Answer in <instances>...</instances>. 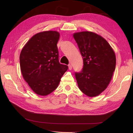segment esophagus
I'll return each mask as SVG.
<instances>
[{
  "instance_id": "obj_1",
  "label": "esophagus",
  "mask_w": 133,
  "mask_h": 133,
  "mask_svg": "<svg viewBox=\"0 0 133 133\" xmlns=\"http://www.w3.org/2000/svg\"><path fill=\"white\" fill-rule=\"evenodd\" d=\"M68 68H69V70L72 69V66L70 65V64H69V65H68Z\"/></svg>"
}]
</instances>
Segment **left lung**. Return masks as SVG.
Returning a JSON list of instances; mask_svg holds the SVG:
<instances>
[{
    "instance_id": "obj_1",
    "label": "left lung",
    "mask_w": 133,
    "mask_h": 133,
    "mask_svg": "<svg viewBox=\"0 0 133 133\" xmlns=\"http://www.w3.org/2000/svg\"><path fill=\"white\" fill-rule=\"evenodd\" d=\"M73 37L83 59V68L75 73L80 90L90 97L99 95L109 84L115 69L114 50L106 40L91 31L75 33Z\"/></svg>"
}]
</instances>
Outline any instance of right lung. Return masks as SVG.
I'll return each instance as SVG.
<instances>
[{"label": "right lung", "instance_id": "1", "mask_svg": "<svg viewBox=\"0 0 133 133\" xmlns=\"http://www.w3.org/2000/svg\"><path fill=\"white\" fill-rule=\"evenodd\" d=\"M60 34L45 31L34 35L22 49L20 65L24 79L36 94L45 96L58 87L68 66L59 62Z\"/></svg>", "mask_w": 133, "mask_h": 133}]
</instances>
